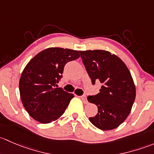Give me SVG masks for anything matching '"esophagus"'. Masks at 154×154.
Instances as JSON below:
<instances>
[{
    "label": "esophagus",
    "mask_w": 154,
    "mask_h": 154,
    "mask_svg": "<svg viewBox=\"0 0 154 154\" xmlns=\"http://www.w3.org/2000/svg\"><path fill=\"white\" fill-rule=\"evenodd\" d=\"M80 98H81V99H82V101H83V102L85 103V104H88V100H87L86 96H81Z\"/></svg>",
    "instance_id": "obj_1"
}]
</instances>
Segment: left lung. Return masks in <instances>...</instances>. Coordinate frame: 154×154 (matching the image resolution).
<instances>
[{
  "instance_id": "1",
  "label": "left lung",
  "mask_w": 154,
  "mask_h": 154,
  "mask_svg": "<svg viewBox=\"0 0 154 154\" xmlns=\"http://www.w3.org/2000/svg\"><path fill=\"white\" fill-rule=\"evenodd\" d=\"M92 84L99 81V93L89 96L88 101L98 107V113L89 120L102 131L118 128L131 112L136 88L129 69L117 55L106 50L79 51Z\"/></svg>"
}]
</instances>
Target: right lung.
Masks as SVG:
<instances>
[{
    "label": "right lung",
    "instance_id": "add662e5",
    "mask_svg": "<svg viewBox=\"0 0 154 154\" xmlns=\"http://www.w3.org/2000/svg\"><path fill=\"white\" fill-rule=\"evenodd\" d=\"M79 57L77 50L50 47L26 64L19 81V90L23 107L32 118L47 124L62 116L74 95L56 88L57 83L64 65Z\"/></svg>",
    "mask_w": 154,
    "mask_h": 154
}]
</instances>
